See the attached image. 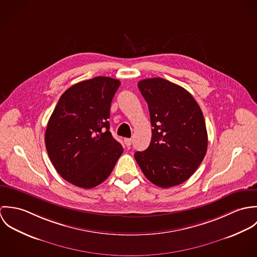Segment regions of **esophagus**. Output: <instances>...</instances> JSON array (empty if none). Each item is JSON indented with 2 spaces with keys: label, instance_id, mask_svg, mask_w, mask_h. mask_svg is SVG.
<instances>
[{
  "label": "esophagus",
  "instance_id": "1",
  "mask_svg": "<svg viewBox=\"0 0 257 257\" xmlns=\"http://www.w3.org/2000/svg\"><path fill=\"white\" fill-rule=\"evenodd\" d=\"M124 145L126 146V147H131L132 146V144H133V141H132V139H124Z\"/></svg>",
  "mask_w": 257,
  "mask_h": 257
}]
</instances>
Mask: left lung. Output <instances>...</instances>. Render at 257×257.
Masks as SVG:
<instances>
[{
    "instance_id": "obj_1",
    "label": "left lung",
    "mask_w": 257,
    "mask_h": 257,
    "mask_svg": "<svg viewBox=\"0 0 257 257\" xmlns=\"http://www.w3.org/2000/svg\"><path fill=\"white\" fill-rule=\"evenodd\" d=\"M147 101L152 137L135 158L147 179L161 188L183 183L197 170L208 147L203 112L193 96L163 78L139 82Z\"/></svg>"
}]
</instances>
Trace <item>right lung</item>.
<instances>
[{
    "label": "right lung",
    "instance_id": "right-lung-1",
    "mask_svg": "<svg viewBox=\"0 0 257 257\" xmlns=\"http://www.w3.org/2000/svg\"><path fill=\"white\" fill-rule=\"evenodd\" d=\"M120 82L95 77L67 89L45 131L48 156L60 176L90 189L110 176L123 149L111 136L110 104Z\"/></svg>",
    "mask_w": 257,
    "mask_h": 257
}]
</instances>
